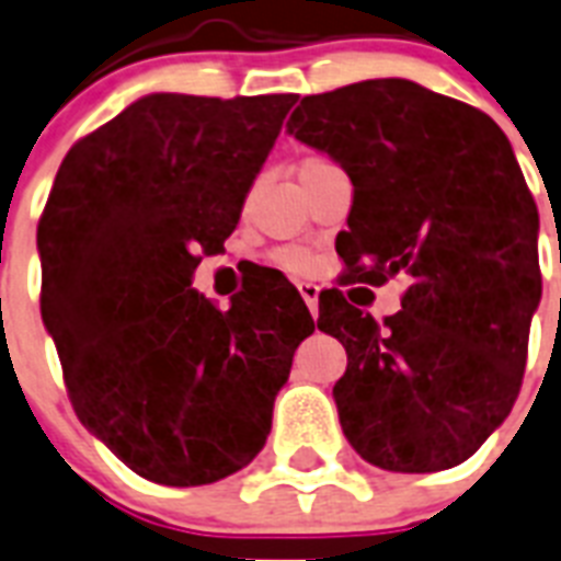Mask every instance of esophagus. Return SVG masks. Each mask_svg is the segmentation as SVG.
<instances>
[{"label": "esophagus", "mask_w": 561, "mask_h": 561, "mask_svg": "<svg viewBox=\"0 0 561 561\" xmlns=\"http://www.w3.org/2000/svg\"><path fill=\"white\" fill-rule=\"evenodd\" d=\"M299 294H302V299H305V305H308L311 317H317V313H320V288H317L313 282H299Z\"/></svg>", "instance_id": "1"}]
</instances>
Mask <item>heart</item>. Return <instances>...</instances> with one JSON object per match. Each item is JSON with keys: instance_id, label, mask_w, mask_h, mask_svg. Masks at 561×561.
<instances>
[{"instance_id": "heart-1", "label": "heart", "mask_w": 561, "mask_h": 561, "mask_svg": "<svg viewBox=\"0 0 561 561\" xmlns=\"http://www.w3.org/2000/svg\"><path fill=\"white\" fill-rule=\"evenodd\" d=\"M325 163H331L328 158H322V154H305L302 161H299V167H296V172L299 175H305V172H313L320 170V167H325ZM273 262L282 267V271L288 273H308L311 271V253L302 248H279L276 253H273Z\"/></svg>"}]
</instances>
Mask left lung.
<instances>
[{
	"label": "left lung",
	"mask_w": 561,
	"mask_h": 561,
	"mask_svg": "<svg viewBox=\"0 0 561 561\" xmlns=\"http://www.w3.org/2000/svg\"><path fill=\"white\" fill-rule=\"evenodd\" d=\"M288 129L354 184L336 253L357 282L407 273L403 308L375 322L343 290L320 331L345 345L334 400L348 444L389 472L467 461L513 409L539 305V213L493 117L412 80L302 98Z\"/></svg>",
	"instance_id": "left-lung-1"
}]
</instances>
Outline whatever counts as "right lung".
Wrapping results in <instances>:
<instances>
[{
    "label": "right lung",
    "mask_w": 561,
    "mask_h": 561,
    "mask_svg": "<svg viewBox=\"0 0 561 561\" xmlns=\"http://www.w3.org/2000/svg\"><path fill=\"white\" fill-rule=\"evenodd\" d=\"M296 94H149L59 163L36 244L39 308L77 417L131 472L167 486L248 467L296 345L313 331L276 273L230 299L190 288L225 250Z\"/></svg>",
    "instance_id": "add662e5"
}]
</instances>
